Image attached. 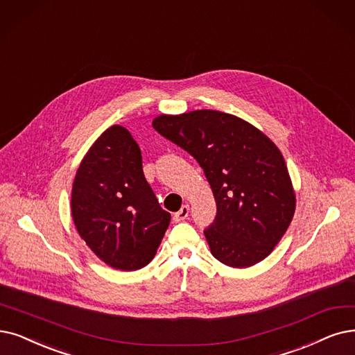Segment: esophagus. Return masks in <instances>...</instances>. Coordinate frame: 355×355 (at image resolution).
I'll list each match as a JSON object with an SVG mask.
<instances>
[{
  "mask_svg": "<svg viewBox=\"0 0 355 355\" xmlns=\"http://www.w3.org/2000/svg\"><path fill=\"white\" fill-rule=\"evenodd\" d=\"M188 216H189V205H183V207L176 212L175 217H173V220H175L176 223H179V221L187 220V218H188Z\"/></svg>",
  "mask_w": 355,
  "mask_h": 355,
  "instance_id": "esophagus-1",
  "label": "esophagus"
}]
</instances>
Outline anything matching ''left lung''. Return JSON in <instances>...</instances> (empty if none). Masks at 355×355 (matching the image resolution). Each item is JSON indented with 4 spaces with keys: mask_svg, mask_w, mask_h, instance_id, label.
<instances>
[{
    "mask_svg": "<svg viewBox=\"0 0 355 355\" xmlns=\"http://www.w3.org/2000/svg\"><path fill=\"white\" fill-rule=\"evenodd\" d=\"M153 128L204 168L217 204V216L204 230L212 257L233 268L265 259L295 209L291 179L277 146L246 121L217 110L162 115Z\"/></svg>",
    "mask_w": 355,
    "mask_h": 355,
    "instance_id": "1",
    "label": "left lung"
}]
</instances>
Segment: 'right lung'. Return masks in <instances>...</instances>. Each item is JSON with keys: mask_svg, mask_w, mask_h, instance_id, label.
Masks as SVG:
<instances>
[{"mask_svg": "<svg viewBox=\"0 0 355 355\" xmlns=\"http://www.w3.org/2000/svg\"><path fill=\"white\" fill-rule=\"evenodd\" d=\"M71 212L81 239L112 268L135 271L154 258L170 214L146 180L141 150L123 126H110L84 155Z\"/></svg>", "mask_w": 355, "mask_h": 355, "instance_id": "obj_1", "label": "right lung"}]
</instances>
